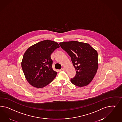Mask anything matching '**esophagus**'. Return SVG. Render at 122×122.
<instances>
[{
    "label": "esophagus",
    "instance_id": "34e87169",
    "mask_svg": "<svg viewBox=\"0 0 122 122\" xmlns=\"http://www.w3.org/2000/svg\"><path fill=\"white\" fill-rule=\"evenodd\" d=\"M61 70H62V71H66V69H65V68H64V67H63V68L61 69Z\"/></svg>",
    "mask_w": 122,
    "mask_h": 122
}]
</instances>
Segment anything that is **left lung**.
I'll list each match as a JSON object with an SVG mask.
<instances>
[{
  "label": "left lung",
  "instance_id": "8db88e82",
  "mask_svg": "<svg viewBox=\"0 0 122 122\" xmlns=\"http://www.w3.org/2000/svg\"><path fill=\"white\" fill-rule=\"evenodd\" d=\"M59 44L71 56L76 70V75L71 79V82L80 87L89 84L98 67L97 51L90 44L76 41L63 42Z\"/></svg>",
  "mask_w": 122,
  "mask_h": 122
}]
</instances>
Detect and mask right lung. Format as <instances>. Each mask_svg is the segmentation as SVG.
Masks as SVG:
<instances>
[{
  "label": "right lung",
  "mask_w": 122,
  "mask_h": 122,
  "mask_svg": "<svg viewBox=\"0 0 122 122\" xmlns=\"http://www.w3.org/2000/svg\"><path fill=\"white\" fill-rule=\"evenodd\" d=\"M59 47L55 41L43 40L29 47L25 52L21 67L31 85L42 88L53 81L57 72L52 69L51 55Z\"/></svg>",
  "instance_id": "1"
}]
</instances>
